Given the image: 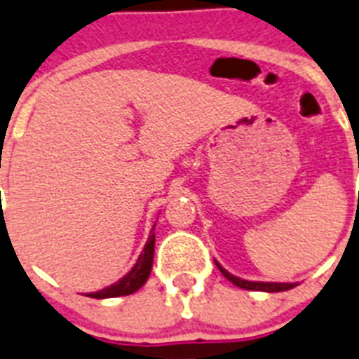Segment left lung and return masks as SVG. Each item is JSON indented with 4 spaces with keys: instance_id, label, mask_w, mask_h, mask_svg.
<instances>
[{
    "instance_id": "left-lung-1",
    "label": "left lung",
    "mask_w": 359,
    "mask_h": 359,
    "mask_svg": "<svg viewBox=\"0 0 359 359\" xmlns=\"http://www.w3.org/2000/svg\"><path fill=\"white\" fill-rule=\"evenodd\" d=\"M218 266V264H217ZM220 273L226 276L227 280L231 283H235L236 287H242V289H248V291H266V292H280V291H289L296 285V283H276V282H248V280H242V278H236L233 276L231 273H227L226 269L218 266Z\"/></svg>"
}]
</instances>
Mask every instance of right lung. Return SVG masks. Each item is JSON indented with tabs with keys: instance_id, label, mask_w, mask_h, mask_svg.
Wrapping results in <instances>:
<instances>
[{
	"instance_id": "obj_1",
	"label": "right lung",
	"mask_w": 359,
	"mask_h": 359,
	"mask_svg": "<svg viewBox=\"0 0 359 359\" xmlns=\"http://www.w3.org/2000/svg\"><path fill=\"white\" fill-rule=\"evenodd\" d=\"M155 229V227H154ZM154 251H155V233L151 231L148 238V244L144 245V251L141 253L133 269L121 278L119 282L110 285V287L102 289L97 292H90V298H115V296H126L132 292L139 291L148 280L149 273H151V266H154Z\"/></svg>"
}]
</instances>
